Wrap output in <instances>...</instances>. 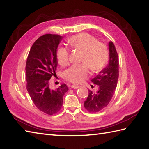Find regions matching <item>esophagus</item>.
Listing matches in <instances>:
<instances>
[{"label": "esophagus", "instance_id": "obj_1", "mask_svg": "<svg viewBox=\"0 0 149 149\" xmlns=\"http://www.w3.org/2000/svg\"><path fill=\"white\" fill-rule=\"evenodd\" d=\"M71 87L72 88H74V89H77V88H79V86H78V85H71Z\"/></svg>", "mask_w": 149, "mask_h": 149}]
</instances>
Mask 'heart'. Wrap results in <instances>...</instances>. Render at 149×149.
Here are the masks:
<instances>
[{
  "label": "heart",
  "instance_id": "obj_1",
  "mask_svg": "<svg viewBox=\"0 0 149 149\" xmlns=\"http://www.w3.org/2000/svg\"><path fill=\"white\" fill-rule=\"evenodd\" d=\"M71 48L81 50L82 64L73 65L64 73L67 81L79 84L89 75V68L92 72H97L106 66L109 59L107 45L92 35L82 33L72 36L68 39ZM58 63L61 66H66L70 61V50L66 47H60L57 53Z\"/></svg>",
  "mask_w": 149,
  "mask_h": 149
}]
</instances>
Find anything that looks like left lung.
<instances>
[{
  "mask_svg": "<svg viewBox=\"0 0 149 149\" xmlns=\"http://www.w3.org/2000/svg\"><path fill=\"white\" fill-rule=\"evenodd\" d=\"M109 61L107 66L100 71L92 82L98 85L97 92L88 90L84 107L90 112H97L110 102L116 88L119 77V57L114 43H109Z\"/></svg>",
  "mask_w": 149,
  "mask_h": 149,
  "instance_id": "obj_1",
  "label": "left lung"
}]
</instances>
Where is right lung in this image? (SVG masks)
Segmentation results:
<instances>
[{
    "label": "right lung",
    "mask_w": 149,
    "mask_h": 149,
    "mask_svg": "<svg viewBox=\"0 0 149 149\" xmlns=\"http://www.w3.org/2000/svg\"><path fill=\"white\" fill-rule=\"evenodd\" d=\"M63 37L46 34L36 40L29 52L26 64V89L35 106L49 115L59 112L63 96L68 91L64 83L56 90L49 87V79L56 74L57 49Z\"/></svg>",
    "instance_id": "add662e5"
}]
</instances>
